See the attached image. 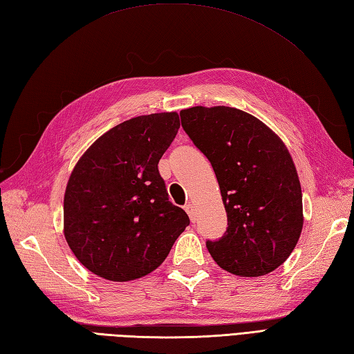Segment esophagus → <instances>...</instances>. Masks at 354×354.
<instances>
[{
  "mask_svg": "<svg viewBox=\"0 0 354 354\" xmlns=\"http://www.w3.org/2000/svg\"><path fill=\"white\" fill-rule=\"evenodd\" d=\"M184 208H185V211H187V214L190 216V220L194 221V220H196V214H194V207H193V205H192V203H187Z\"/></svg>",
  "mask_w": 354,
  "mask_h": 354,
  "instance_id": "obj_1",
  "label": "esophagus"
}]
</instances>
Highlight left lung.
Masks as SVG:
<instances>
[{"instance_id":"obj_1","label":"left lung","mask_w":354,"mask_h":354,"mask_svg":"<svg viewBox=\"0 0 354 354\" xmlns=\"http://www.w3.org/2000/svg\"><path fill=\"white\" fill-rule=\"evenodd\" d=\"M180 122L214 169L227 214L225 235L207 241L211 257L243 277L282 266L303 227L300 180L282 140L232 106H192Z\"/></svg>"}]
</instances>
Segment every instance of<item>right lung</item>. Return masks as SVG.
Here are the masks:
<instances>
[{
  "instance_id": "right-lung-1",
  "label": "right lung",
  "mask_w": 354,
  "mask_h": 354,
  "mask_svg": "<svg viewBox=\"0 0 354 354\" xmlns=\"http://www.w3.org/2000/svg\"><path fill=\"white\" fill-rule=\"evenodd\" d=\"M179 129L178 113L119 123L88 147L64 193V238L77 259L113 282L149 274L190 225L158 171Z\"/></svg>"
}]
</instances>
